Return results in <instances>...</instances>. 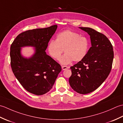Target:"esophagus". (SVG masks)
Wrapping results in <instances>:
<instances>
[{
  "instance_id": "esophagus-1",
  "label": "esophagus",
  "mask_w": 123,
  "mask_h": 123,
  "mask_svg": "<svg viewBox=\"0 0 123 123\" xmlns=\"http://www.w3.org/2000/svg\"><path fill=\"white\" fill-rule=\"evenodd\" d=\"M69 67H67V66H62V69L63 70H66L67 69H68Z\"/></svg>"
}]
</instances>
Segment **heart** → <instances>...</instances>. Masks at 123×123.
Returning <instances> with one entry per match:
<instances>
[{
    "mask_svg": "<svg viewBox=\"0 0 123 123\" xmlns=\"http://www.w3.org/2000/svg\"><path fill=\"white\" fill-rule=\"evenodd\" d=\"M89 42L85 36L67 30L59 33L55 41L52 40L48 45V51L52 58L59 60L63 51L65 53L60 60L62 64H68L73 61L79 62L87 55Z\"/></svg>",
    "mask_w": 123,
    "mask_h": 123,
    "instance_id": "1",
    "label": "heart"
}]
</instances>
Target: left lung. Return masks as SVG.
<instances>
[{
  "label": "left lung",
  "instance_id": "left-lung-1",
  "mask_svg": "<svg viewBox=\"0 0 123 123\" xmlns=\"http://www.w3.org/2000/svg\"><path fill=\"white\" fill-rule=\"evenodd\" d=\"M90 35L91 47L85 57L71 67L69 78L71 88L87 94L97 89L108 77L114 59L112 44L103 34L89 27H79Z\"/></svg>",
  "mask_w": 123,
  "mask_h": 123
}]
</instances>
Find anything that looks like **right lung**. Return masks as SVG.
Masks as SVG:
<instances>
[{
    "label": "right lung",
    "instance_id": "right-lung-1",
    "mask_svg": "<svg viewBox=\"0 0 123 123\" xmlns=\"http://www.w3.org/2000/svg\"><path fill=\"white\" fill-rule=\"evenodd\" d=\"M57 27L54 25L25 31L19 34L10 46V65L15 76L24 88L36 95L50 90L61 71V66L45 52ZM25 46L35 48V54L29 58L21 54V48Z\"/></svg>",
    "mask_w": 123,
    "mask_h": 123
}]
</instances>
